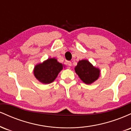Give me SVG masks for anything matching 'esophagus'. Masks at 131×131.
<instances>
[{"label": "esophagus", "instance_id": "34e87169", "mask_svg": "<svg viewBox=\"0 0 131 131\" xmlns=\"http://www.w3.org/2000/svg\"><path fill=\"white\" fill-rule=\"evenodd\" d=\"M67 64H68V65L70 66V67H71V65H72V63H71V61H68V62H67Z\"/></svg>", "mask_w": 131, "mask_h": 131}]
</instances>
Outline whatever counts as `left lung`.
Listing matches in <instances>:
<instances>
[{"label": "left lung", "instance_id": "obj_1", "mask_svg": "<svg viewBox=\"0 0 131 131\" xmlns=\"http://www.w3.org/2000/svg\"><path fill=\"white\" fill-rule=\"evenodd\" d=\"M74 70L81 80L87 84H91L97 80L100 76L99 69L93 67L92 64L86 60L79 61Z\"/></svg>", "mask_w": 131, "mask_h": 131}]
</instances>
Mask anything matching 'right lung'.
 <instances>
[{
  "mask_svg": "<svg viewBox=\"0 0 131 131\" xmlns=\"http://www.w3.org/2000/svg\"><path fill=\"white\" fill-rule=\"evenodd\" d=\"M63 69V65L55 58H49L34 68V74L37 80L43 84H50L55 80Z\"/></svg>",
  "mask_w": 131,
  "mask_h": 131,
  "instance_id": "1",
  "label": "right lung"
}]
</instances>
